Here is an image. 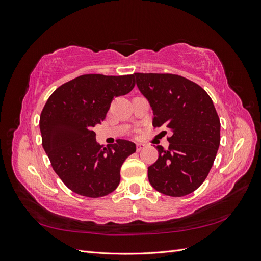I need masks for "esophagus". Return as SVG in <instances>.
<instances>
[{"label": "esophagus", "mask_w": 261, "mask_h": 261, "mask_svg": "<svg viewBox=\"0 0 261 261\" xmlns=\"http://www.w3.org/2000/svg\"><path fill=\"white\" fill-rule=\"evenodd\" d=\"M145 147H146V145H145V144H137V145H136L137 151H141V150H143Z\"/></svg>", "instance_id": "1"}]
</instances>
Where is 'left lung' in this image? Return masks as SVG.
Listing matches in <instances>:
<instances>
[{"instance_id": "1", "label": "left lung", "mask_w": 261, "mask_h": 261, "mask_svg": "<svg viewBox=\"0 0 261 261\" xmlns=\"http://www.w3.org/2000/svg\"><path fill=\"white\" fill-rule=\"evenodd\" d=\"M134 77L152 109V125L172 133L168 150L156 146L159 158L148 168L150 184L172 197L191 194L208 176L220 146L221 124L213 102L185 77L152 73Z\"/></svg>"}]
</instances>
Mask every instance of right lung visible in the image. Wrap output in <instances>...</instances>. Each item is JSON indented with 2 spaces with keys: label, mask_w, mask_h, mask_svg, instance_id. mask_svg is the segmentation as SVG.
Segmentation results:
<instances>
[{
  "label": "right lung",
  "mask_w": 261,
  "mask_h": 261,
  "mask_svg": "<svg viewBox=\"0 0 261 261\" xmlns=\"http://www.w3.org/2000/svg\"><path fill=\"white\" fill-rule=\"evenodd\" d=\"M134 86V75L87 74L60 86L46 101L39 122L42 146L70 191L98 198L120 184L122 164L136 145L124 139L99 145L93 127L105 120L113 98L127 94Z\"/></svg>",
  "instance_id": "obj_1"
}]
</instances>
